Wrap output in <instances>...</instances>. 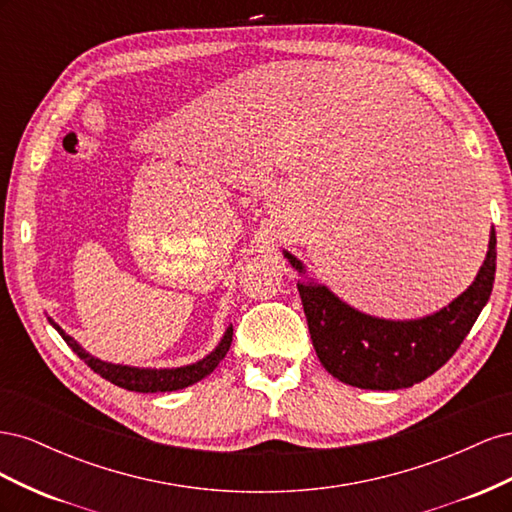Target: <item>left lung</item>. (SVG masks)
Instances as JSON below:
<instances>
[{
	"label": "left lung",
	"mask_w": 512,
	"mask_h": 512,
	"mask_svg": "<svg viewBox=\"0 0 512 512\" xmlns=\"http://www.w3.org/2000/svg\"><path fill=\"white\" fill-rule=\"evenodd\" d=\"M49 322L57 329V333L64 337V342L72 348V352H76L81 361H85L91 369L100 374L104 380L113 382L121 389L128 391H136V393H166V391H179L185 389L198 380H203L205 376H209L211 371L220 365V361L226 356L230 344H232V327L226 329L222 342L218 344L211 354H207L203 361L185 365V367H175V369H141V367H128V365H113V363H104L96 356H91L89 352H85L79 344L74 342L70 335H66V331L55 324L51 318Z\"/></svg>",
	"instance_id": "1"
}]
</instances>
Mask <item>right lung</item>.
<instances>
[{
	"instance_id": "add662e5",
	"label": "right lung",
	"mask_w": 512,
	"mask_h": 512,
	"mask_svg": "<svg viewBox=\"0 0 512 512\" xmlns=\"http://www.w3.org/2000/svg\"><path fill=\"white\" fill-rule=\"evenodd\" d=\"M303 273L301 260L284 252ZM495 280V230L474 284L440 312L418 320H382L356 312L320 284L299 282L309 335L322 367L337 380L369 391L408 389L457 352L483 312Z\"/></svg>"
}]
</instances>
